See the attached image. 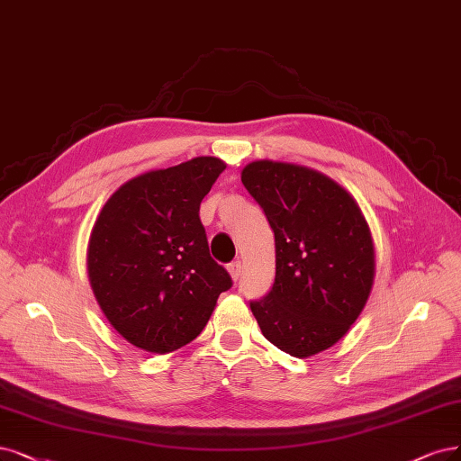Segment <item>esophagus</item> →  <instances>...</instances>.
Here are the masks:
<instances>
[{
  "mask_svg": "<svg viewBox=\"0 0 461 461\" xmlns=\"http://www.w3.org/2000/svg\"><path fill=\"white\" fill-rule=\"evenodd\" d=\"M229 273H230V276H232V280L236 282L238 278H240V273H242V265H240V261H232V263H229Z\"/></svg>",
  "mask_w": 461,
  "mask_h": 461,
  "instance_id": "1",
  "label": "esophagus"
}]
</instances>
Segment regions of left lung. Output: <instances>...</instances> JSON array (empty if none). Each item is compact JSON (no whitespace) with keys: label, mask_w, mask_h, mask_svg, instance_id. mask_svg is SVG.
I'll list each match as a JSON object with an SVG mask.
<instances>
[{"label":"left lung","mask_w":461,"mask_h":461,"mask_svg":"<svg viewBox=\"0 0 461 461\" xmlns=\"http://www.w3.org/2000/svg\"><path fill=\"white\" fill-rule=\"evenodd\" d=\"M242 183L275 232L271 292L249 301L263 336L297 358L338 343L366 305L374 244L353 196L322 173L259 160Z\"/></svg>","instance_id":"8db88e82"}]
</instances>
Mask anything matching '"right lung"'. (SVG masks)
I'll return each mask as SVG.
<instances>
[{
  "mask_svg": "<svg viewBox=\"0 0 461 461\" xmlns=\"http://www.w3.org/2000/svg\"><path fill=\"white\" fill-rule=\"evenodd\" d=\"M227 166L212 156L122 185L89 238L95 297L122 338L171 353L200 336L232 278L208 248L200 202Z\"/></svg>",
  "mask_w": 461,
  "mask_h": 461,
  "instance_id": "obj_1",
  "label": "right lung"
}]
</instances>
